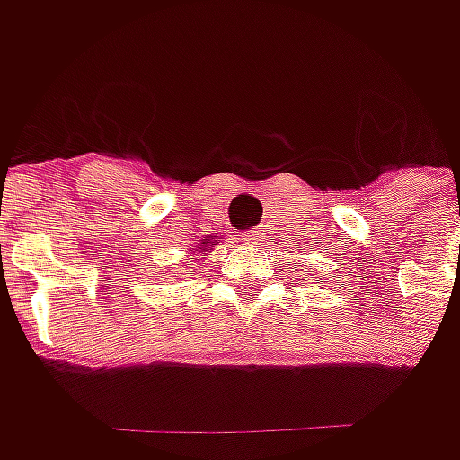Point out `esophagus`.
Returning a JSON list of instances; mask_svg holds the SVG:
<instances>
[{"instance_id":"obj_1","label":"esophagus","mask_w":460,"mask_h":460,"mask_svg":"<svg viewBox=\"0 0 460 460\" xmlns=\"http://www.w3.org/2000/svg\"><path fill=\"white\" fill-rule=\"evenodd\" d=\"M263 238H266L263 227H253V230H245V233H243V240H245V243H251V245H261Z\"/></svg>"}]
</instances>
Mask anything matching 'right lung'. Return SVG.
Segmentation results:
<instances>
[{"label":"right lung","mask_w":460,"mask_h":460,"mask_svg":"<svg viewBox=\"0 0 460 460\" xmlns=\"http://www.w3.org/2000/svg\"><path fill=\"white\" fill-rule=\"evenodd\" d=\"M202 245H207V243H202ZM202 251H204V248H202Z\"/></svg>","instance_id":"1"}]
</instances>
